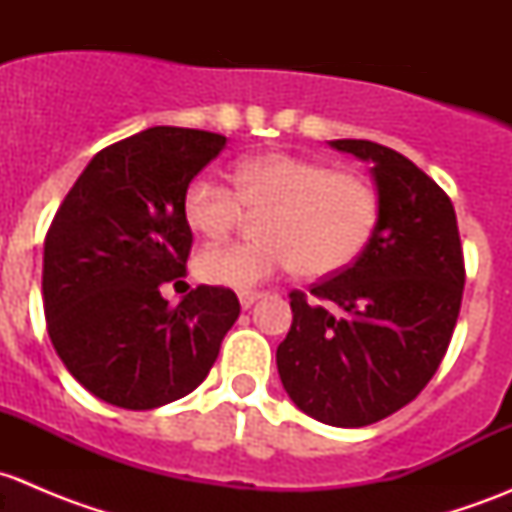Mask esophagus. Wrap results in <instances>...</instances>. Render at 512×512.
Instances as JSON below:
<instances>
[{
	"instance_id": "34e87169",
	"label": "esophagus",
	"mask_w": 512,
	"mask_h": 512,
	"mask_svg": "<svg viewBox=\"0 0 512 512\" xmlns=\"http://www.w3.org/2000/svg\"><path fill=\"white\" fill-rule=\"evenodd\" d=\"M257 299H262V292H250V289H247V292H240V307L250 309Z\"/></svg>"
}]
</instances>
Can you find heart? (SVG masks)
Segmentation results:
<instances>
[{"label": "heart", "instance_id": "obj_1", "mask_svg": "<svg viewBox=\"0 0 512 512\" xmlns=\"http://www.w3.org/2000/svg\"><path fill=\"white\" fill-rule=\"evenodd\" d=\"M232 178L235 190L198 175L183 195L185 223L208 240L237 225L242 205L262 213L260 240L205 247L195 257L208 285L250 289L287 267L302 277L337 275L366 250L379 223L374 185L322 160L270 151L240 160Z\"/></svg>", "mask_w": 512, "mask_h": 512}]
</instances>
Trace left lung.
Instances as JSON below:
<instances>
[{"instance_id": "1", "label": "left lung", "mask_w": 512, "mask_h": 512, "mask_svg": "<svg viewBox=\"0 0 512 512\" xmlns=\"http://www.w3.org/2000/svg\"><path fill=\"white\" fill-rule=\"evenodd\" d=\"M371 163L379 223L354 265L289 294L292 327L277 371L299 411L361 428L404 409L431 381L461 312L456 210L409 158L371 141H329ZM328 307H323V302Z\"/></svg>"}]
</instances>
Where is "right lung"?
<instances>
[{"mask_svg":"<svg viewBox=\"0 0 512 512\" xmlns=\"http://www.w3.org/2000/svg\"><path fill=\"white\" fill-rule=\"evenodd\" d=\"M227 146L220 133L156 126L91 158L44 240L46 329L69 374L111 406L148 411L198 389L240 314L235 292L160 294L185 272L183 195Z\"/></svg>","mask_w":512,"mask_h":512,"instance_id":"add662e5","label":"right lung"}]
</instances>
